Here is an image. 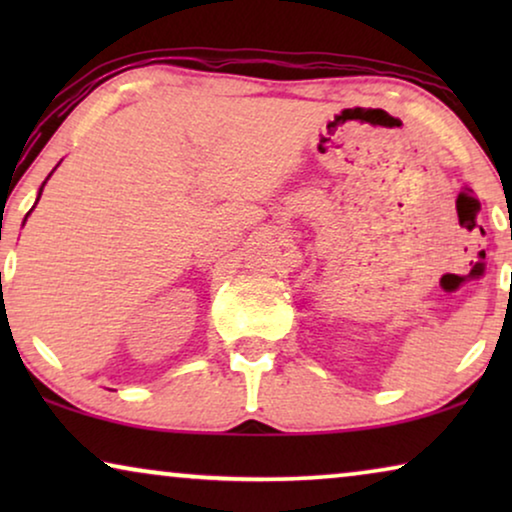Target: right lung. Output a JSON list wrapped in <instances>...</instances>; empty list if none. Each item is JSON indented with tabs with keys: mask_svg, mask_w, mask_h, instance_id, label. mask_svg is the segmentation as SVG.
I'll return each instance as SVG.
<instances>
[{
	"mask_svg": "<svg viewBox=\"0 0 512 512\" xmlns=\"http://www.w3.org/2000/svg\"><path fill=\"white\" fill-rule=\"evenodd\" d=\"M51 174H53V172H51ZM51 174H48V177H51ZM48 177H46V181H48ZM46 181H44V184H41V188H39V198H41V191H44ZM39 198H37V202H39ZM32 209H34V207H32ZM32 209H30V212H32ZM30 212H27V216H30ZM27 216H25V219H27Z\"/></svg>",
	"mask_w": 512,
	"mask_h": 512,
	"instance_id": "add662e5",
	"label": "right lung"
}]
</instances>
